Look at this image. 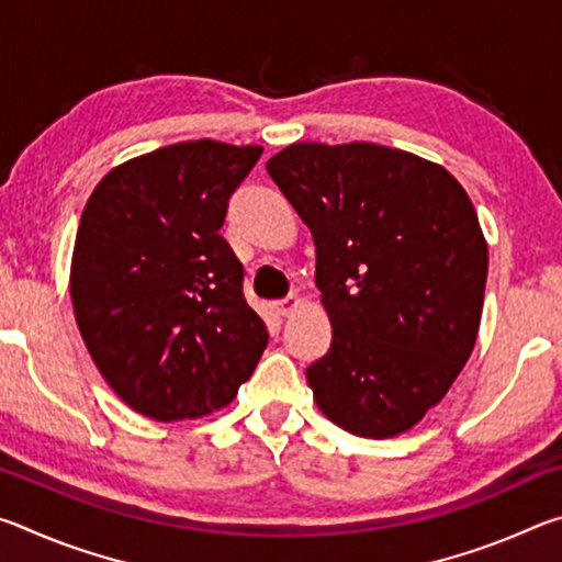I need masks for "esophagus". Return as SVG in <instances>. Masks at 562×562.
<instances>
[{
    "label": "esophagus",
    "mask_w": 562,
    "mask_h": 562,
    "mask_svg": "<svg viewBox=\"0 0 562 562\" xmlns=\"http://www.w3.org/2000/svg\"><path fill=\"white\" fill-rule=\"evenodd\" d=\"M297 307H300V297H297V294H290V297L274 302V310H278V315H282V317L292 315V312L297 310Z\"/></svg>",
    "instance_id": "esophagus-1"
}]
</instances>
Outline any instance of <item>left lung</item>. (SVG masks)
I'll return each instance as SVG.
<instances>
[{"label":"left lung","mask_w":562,"mask_h":562,"mask_svg":"<svg viewBox=\"0 0 562 562\" xmlns=\"http://www.w3.org/2000/svg\"><path fill=\"white\" fill-rule=\"evenodd\" d=\"M268 173L312 231L331 347L307 369L319 412L364 439L416 426L479 337L488 245L449 170L376 144H292Z\"/></svg>","instance_id":"1"}]
</instances>
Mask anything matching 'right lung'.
I'll use <instances>...</instances> for the list:
<instances>
[{
	"label": "right lung",
	"mask_w": 562,
	"mask_h": 562,
	"mask_svg": "<svg viewBox=\"0 0 562 562\" xmlns=\"http://www.w3.org/2000/svg\"><path fill=\"white\" fill-rule=\"evenodd\" d=\"M260 146L183 140L116 166L93 188L71 258L76 325L93 364L156 422L227 406L268 329L243 297L221 227Z\"/></svg>",
	"instance_id": "right-lung-1"
}]
</instances>
